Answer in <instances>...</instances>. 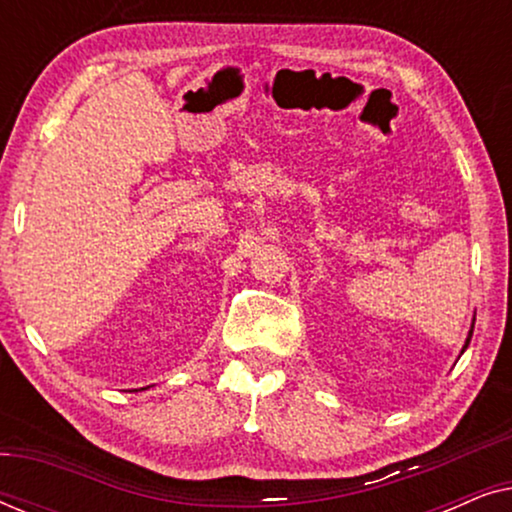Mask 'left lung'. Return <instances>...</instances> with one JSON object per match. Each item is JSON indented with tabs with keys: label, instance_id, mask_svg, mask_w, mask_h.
<instances>
[{
	"label": "left lung",
	"instance_id": "1",
	"mask_svg": "<svg viewBox=\"0 0 512 512\" xmlns=\"http://www.w3.org/2000/svg\"><path fill=\"white\" fill-rule=\"evenodd\" d=\"M475 321V319H473ZM471 338H473V324H471V331H468V338H466V342H464V347H461V354L466 352V347H468V342H471Z\"/></svg>",
	"mask_w": 512,
	"mask_h": 512
}]
</instances>
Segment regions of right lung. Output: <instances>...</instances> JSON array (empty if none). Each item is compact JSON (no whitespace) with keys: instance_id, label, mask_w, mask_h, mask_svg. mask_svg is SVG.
Listing matches in <instances>:
<instances>
[{"instance_id":"right-lung-1","label":"right lung","mask_w":512,"mask_h":512,"mask_svg":"<svg viewBox=\"0 0 512 512\" xmlns=\"http://www.w3.org/2000/svg\"><path fill=\"white\" fill-rule=\"evenodd\" d=\"M144 389H146V387H144Z\"/></svg>"}]
</instances>
